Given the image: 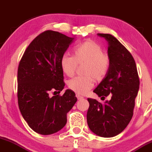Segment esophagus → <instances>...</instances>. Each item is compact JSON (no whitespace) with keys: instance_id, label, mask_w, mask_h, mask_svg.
I'll return each mask as SVG.
<instances>
[{"instance_id":"1","label":"esophagus","mask_w":152,"mask_h":152,"mask_svg":"<svg viewBox=\"0 0 152 152\" xmlns=\"http://www.w3.org/2000/svg\"><path fill=\"white\" fill-rule=\"evenodd\" d=\"M76 96H77V98L78 100H80V99H83V98H84L83 96L80 95V94H76Z\"/></svg>"}]
</instances>
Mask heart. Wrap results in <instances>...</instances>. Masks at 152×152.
<instances>
[{"label": "heart", "mask_w": 152, "mask_h": 152, "mask_svg": "<svg viewBox=\"0 0 152 152\" xmlns=\"http://www.w3.org/2000/svg\"><path fill=\"white\" fill-rule=\"evenodd\" d=\"M84 64L83 74L72 78L67 83L68 88L78 94H86L93 88L94 79L102 80L107 75L110 66V58L103 48L94 40H86L76 45L72 56L64 54L60 58V66L64 74L72 77L77 65Z\"/></svg>", "instance_id": "heart-1"}]
</instances>
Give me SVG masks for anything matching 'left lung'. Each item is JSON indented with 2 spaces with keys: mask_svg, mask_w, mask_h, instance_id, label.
Instances as JSON below:
<instances>
[{
  "mask_svg": "<svg viewBox=\"0 0 152 152\" xmlns=\"http://www.w3.org/2000/svg\"><path fill=\"white\" fill-rule=\"evenodd\" d=\"M98 35L108 42L110 66L94 92L102 99L109 95L110 99L101 103L88 99L90 106L87 122L95 134L110 138L120 134L131 120L139 89V77L133 56L117 38L110 34Z\"/></svg>",
  "mask_w": 152,
  "mask_h": 152,
  "instance_id": "1",
  "label": "left lung"
}]
</instances>
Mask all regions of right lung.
<instances>
[{
	"instance_id": "1",
	"label": "right lung",
	"mask_w": 152,
	"mask_h": 152,
	"mask_svg": "<svg viewBox=\"0 0 152 152\" xmlns=\"http://www.w3.org/2000/svg\"><path fill=\"white\" fill-rule=\"evenodd\" d=\"M73 40L56 31H45L31 42L19 61V110L29 126L39 134H53L62 129L66 114L77 102L75 94L69 89L62 96H49L50 91L60 93L64 87L60 58Z\"/></svg>"
}]
</instances>
